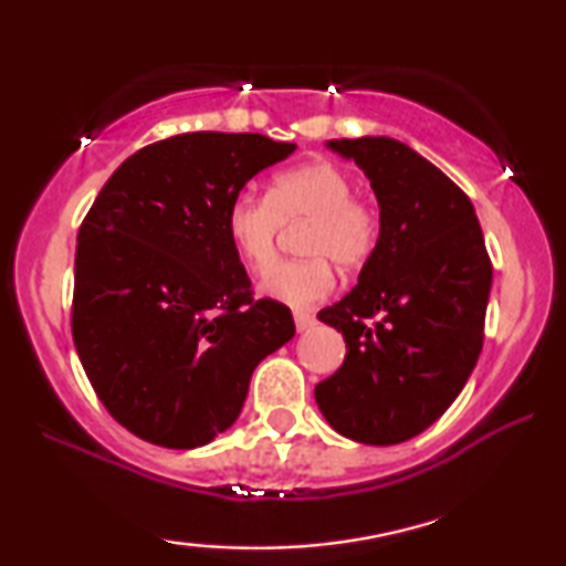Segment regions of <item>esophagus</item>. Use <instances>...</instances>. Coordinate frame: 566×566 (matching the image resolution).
Here are the masks:
<instances>
[{
  "instance_id": "esophagus-1",
  "label": "esophagus",
  "mask_w": 566,
  "mask_h": 566,
  "mask_svg": "<svg viewBox=\"0 0 566 566\" xmlns=\"http://www.w3.org/2000/svg\"><path fill=\"white\" fill-rule=\"evenodd\" d=\"M293 319H296L298 332H304L308 327H314L316 316H314V312H306V308H296V312H293Z\"/></svg>"
}]
</instances>
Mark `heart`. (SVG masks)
Segmentation results:
<instances>
[{
	"label": "heart",
	"instance_id": "b5f03b06",
	"mask_svg": "<svg viewBox=\"0 0 566 566\" xmlns=\"http://www.w3.org/2000/svg\"><path fill=\"white\" fill-rule=\"evenodd\" d=\"M355 190L353 175L332 159H312L277 172L268 196L242 192L227 208V234L239 258L254 270H265L276 253L283 222L307 221L301 261L268 270L260 281L265 296L304 306L327 296L335 270L368 265L381 242V213L374 200Z\"/></svg>",
	"mask_w": 566,
	"mask_h": 566
}]
</instances>
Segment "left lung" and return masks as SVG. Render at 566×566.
I'll list each match as a JSON object with an SVG mask.
<instances>
[{"mask_svg": "<svg viewBox=\"0 0 566 566\" xmlns=\"http://www.w3.org/2000/svg\"><path fill=\"white\" fill-rule=\"evenodd\" d=\"M381 208V242L358 285L322 308L345 360L316 384L339 436L397 446L428 430L474 370L484 343L492 260L467 192L436 165L384 136L339 138Z\"/></svg>", "mask_w": 566, "mask_h": 566, "instance_id": "1", "label": "left lung"}]
</instances>
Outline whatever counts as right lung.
I'll return each instance as SVG.
<instances>
[{
    "mask_svg": "<svg viewBox=\"0 0 566 566\" xmlns=\"http://www.w3.org/2000/svg\"><path fill=\"white\" fill-rule=\"evenodd\" d=\"M296 151L262 134L169 136L115 169L76 237L72 337L97 399L123 428L198 448L239 417L252 370L296 332L254 298L227 208Z\"/></svg>",
    "mask_w": 566,
    "mask_h": 566,
    "instance_id": "add662e5",
    "label": "right lung"
}]
</instances>
